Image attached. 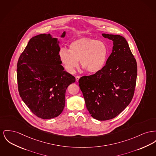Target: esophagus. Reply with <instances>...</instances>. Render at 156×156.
Segmentation results:
<instances>
[{
	"label": "esophagus",
	"instance_id": "esophagus-1",
	"mask_svg": "<svg viewBox=\"0 0 156 156\" xmlns=\"http://www.w3.org/2000/svg\"><path fill=\"white\" fill-rule=\"evenodd\" d=\"M75 79H76V81L78 82L79 81V79H80V76H75Z\"/></svg>",
	"mask_w": 156,
	"mask_h": 156
}]
</instances>
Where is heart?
<instances>
[{
  "label": "heart",
  "mask_w": 156,
  "mask_h": 156,
  "mask_svg": "<svg viewBox=\"0 0 156 156\" xmlns=\"http://www.w3.org/2000/svg\"><path fill=\"white\" fill-rule=\"evenodd\" d=\"M108 54V48L105 42L91 37H81L72 42L68 50L61 49L59 56L69 73L75 72L80 60L81 67L87 73H95L104 68Z\"/></svg>",
  "instance_id": "b5f03b06"
}]
</instances>
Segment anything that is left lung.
Listing matches in <instances>:
<instances>
[{
    "mask_svg": "<svg viewBox=\"0 0 156 156\" xmlns=\"http://www.w3.org/2000/svg\"><path fill=\"white\" fill-rule=\"evenodd\" d=\"M114 42L112 52L100 72L79 80L87 110L100 121L114 119L134 96L137 65L126 39L119 35L102 34Z\"/></svg>",
    "mask_w": 156,
    "mask_h": 156,
    "instance_id": "1",
    "label": "left lung"
}]
</instances>
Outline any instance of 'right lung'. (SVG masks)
I'll return each mask as SVG.
<instances>
[{"mask_svg": "<svg viewBox=\"0 0 156 156\" xmlns=\"http://www.w3.org/2000/svg\"><path fill=\"white\" fill-rule=\"evenodd\" d=\"M65 35L64 32L61 37ZM59 51L57 39L41 34L29 40L18 61L19 95L32 113L42 119L61 114L66 90L75 82V77L61 65Z\"/></svg>", "mask_w": 156, "mask_h": 156, "instance_id": "1", "label": "right lung"}]
</instances>
